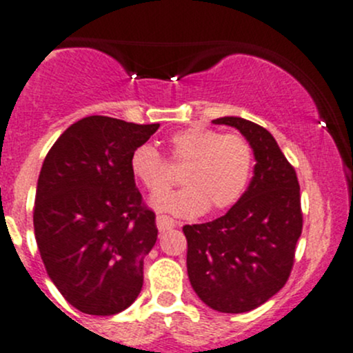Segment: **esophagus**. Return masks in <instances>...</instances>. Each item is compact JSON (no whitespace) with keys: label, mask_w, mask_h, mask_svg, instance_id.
<instances>
[{"label":"esophagus","mask_w":353,"mask_h":353,"mask_svg":"<svg viewBox=\"0 0 353 353\" xmlns=\"http://www.w3.org/2000/svg\"><path fill=\"white\" fill-rule=\"evenodd\" d=\"M156 226H158L159 231L165 232V231L172 230V228L175 226V223H173V221L170 219V217H166V216H158V217H156Z\"/></svg>","instance_id":"esophagus-1"}]
</instances>
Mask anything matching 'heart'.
I'll return each mask as SVG.
<instances>
[{"mask_svg": "<svg viewBox=\"0 0 353 353\" xmlns=\"http://www.w3.org/2000/svg\"><path fill=\"white\" fill-rule=\"evenodd\" d=\"M170 161L183 166L181 190L163 194L152 201L159 212L175 217L201 216L207 209L221 212L234 205L252 178L253 148L241 134H223L216 129L190 125L170 139ZM130 173L150 192L158 195L172 185L166 163L150 144L130 154Z\"/></svg>", "mask_w": 353, "mask_h": 353, "instance_id": "heart-1", "label": "heart"}]
</instances>
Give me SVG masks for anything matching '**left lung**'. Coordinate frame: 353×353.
<instances>
[{
  "label": "left lung",
  "instance_id": "1",
  "mask_svg": "<svg viewBox=\"0 0 353 353\" xmlns=\"http://www.w3.org/2000/svg\"><path fill=\"white\" fill-rule=\"evenodd\" d=\"M214 123L236 127L250 141L252 181L224 216L183 226L187 272L195 294L219 312H246L285 285L303 231L299 181L267 129L241 117Z\"/></svg>",
  "mask_w": 353,
  "mask_h": 353
}]
</instances>
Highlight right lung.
<instances>
[{
    "instance_id": "right-lung-1",
    "label": "right lung",
    "mask_w": 353,
    "mask_h": 353,
    "mask_svg": "<svg viewBox=\"0 0 353 353\" xmlns=\"http://www.w3.org/2000/svg\"><path fill=\"white\" fill-rule=\"evenodd\" d=\"M158 127L92 115L69 125L43 159L35 239L50 281L86 314H117L143 289L158 228L129 161Z\"/></svg>"
}]
</instances>
